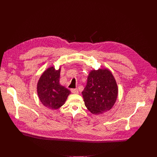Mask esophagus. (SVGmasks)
Listing matches in <instances>:
<instances>
[{"mask_svg": "<svg viewBox=\"0 0 157 157\" xmlns=\"http://www.w3.org/2000/svg\"><path fill=\"white\" fill-rule=\"evenodd\" d=\"M71 91L73 94H78L79 93V91L78 90V89H71Z\"/></svg>", "mask_w": 157, "mask_h": 157, "instance_id": "1", "label": "esophagus"}]
</instances>
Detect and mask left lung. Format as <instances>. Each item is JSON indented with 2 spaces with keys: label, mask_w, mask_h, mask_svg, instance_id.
Wrapping results in <instances>:
<instances>
[{
  "label": "left lung",
  "mask_w": 157,
  "mask_h": 157,
  "mask_svg": "<svg viewBox=\"0 0 157 157\" xmlns=\"http://www.w3.org/2000/svg\"><path fill=\"white\" fill-rule=\"evenodd\" d=\"M82 95L86 107L92 114L99 115L110 110L118 96V86L113 73L107 68L91 70Z\"/></svg>",
  "instance_id": "8db88e82"
}]
</instances>
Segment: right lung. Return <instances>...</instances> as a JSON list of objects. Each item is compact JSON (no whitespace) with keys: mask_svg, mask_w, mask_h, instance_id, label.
Instances as JSON below:
<instances>
[{"mask_svg":"<svg viewBox=\"0 0 157 157\" xmlns=\"http://www.w3.org/2000/svg\"><path fill=\"white\" fill-rule=\"evenodd\" d=\"M61 66L56 70L50 66L40 77L36 90L38 98L46 107L55 110L61 107L71 94L69 89L59 84Z\"/></svg>","mask_w":157,"mask_h":157,"instance_id":"right-lung-1","label":"right lung"}]
</instances>
